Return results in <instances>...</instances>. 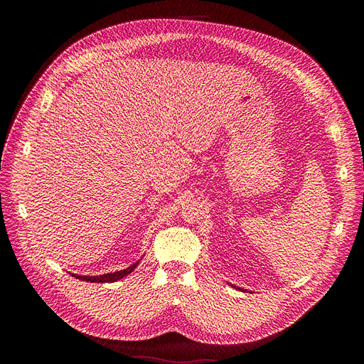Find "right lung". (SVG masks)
<instances>
[{
  "mask_svg": "<svg viewBox=\"0 0 364 364\" xmlns=\"http://www.w3.org/2000/svg\"><path fill=\"white\" fill-rule=\"evenodd\" d=\"M139 265V262H134L132 265H129L128 269L121 270V272H114V273H107V274H102V276H78V274H72L73 277L80 279V280H85V282H91V283H112L117 282L119 279H122L124 276L129 274L136 267Z\"/></svg>",
  "mask_w": 364,
  "mask_h": 364,
  "instance_id": "add662e5",
  "label": "right lung"
}]
</instances>
